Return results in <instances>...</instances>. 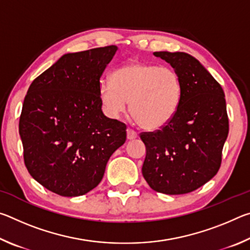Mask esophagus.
<instances>
[{
  "mask_svg": "<svg viewBox=\"0 0 250 250\" xmlns=\"http://www.w3.org/2000/svg\"><path fill=\"white\" fill-rule=\"evenodd\" d=\"M138 137L137 132H135L134 130L132 129H126V138H128V140H133V139H135Z\"/></svg>",
  "mask_w": 250,
  "mask_h": 250,
  "instance_id": "1",
  "label": "esophagus"
}]
</instances>
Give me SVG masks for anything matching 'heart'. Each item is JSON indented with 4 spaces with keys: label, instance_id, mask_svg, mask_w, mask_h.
Masks as SVG:
<instances>
[{
    "label": "heart",
    "instance_id": "obj_1",
    "mask_svg": "<svg viewBox=\"0 0 250 250\" xmlns=\"http://www.w3.org/2000/svg\"><path fill=\"white\" fill-rule=\"evenodd\" d=\"M110 82L99 91L104 111L118 117L130 104L131 116L142 129L164 128L180 107L182 80L171 67L130 62L113 71Z\"/></svg>",
    "mask_w": 250,
    "mask_h": 250
}]
</instances>
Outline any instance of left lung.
Here are the masks:
<instances>
[{
	"label": "left lung",
	"mask_w": 250,
	"mask_h": 250,
	"mask_svg": "<svg viewBox=\"0 0 250 250\" xmlns=\"http://www.w3.org/2000/svg\"><path fill=\"white\" fill-rule=\"evenodd\" d=\"M176 70L182 99L173 120L155 132H143L146 155L142 174L156 192H193L216 175L228 135L223 88L196 58L183 52H155Z\"/></svg>",
	"instance_id": "left-lung-1"
}]
</instances>
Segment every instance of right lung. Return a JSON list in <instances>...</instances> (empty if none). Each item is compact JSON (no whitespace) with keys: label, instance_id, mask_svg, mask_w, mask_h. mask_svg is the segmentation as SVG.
Segmentation results:
<instances>
[{"label":"right lung","instance_id":"obj_1","mask_svg":"<svg viewBox=\"0 0 250 250\" xmlns=\"http://www.w3.org/2000/svg\"><path fill=\"white\" fill-rule=\"evenodd\" d=\"M117 50L110 45L62 55L25 96L19 125L25 166L58 195L95 188L125 142V125L104 115L99 96L100 77Z\"/></svg>","mask_w":250,"mask_h":250}]
</instances>
